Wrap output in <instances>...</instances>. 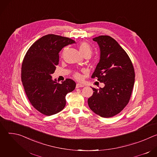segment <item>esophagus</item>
I'll list each match as a JSON object with an SVG mask.
<instances>
[{
  "label": "esophagus",
  "instance_id": "esophagus-1",
  "mask_svg": "<svg viewBox=\"0 0 157 157\" xmlns=\"http://www.w3.org/2000/svg\"><path fill=\"white\" fill-rule=\"evenodd\" d=\"M84 86V85L83 84H80V83H77L76 84V88H79V87H82Z\"/></svg>",
  "mask_w": 157,
  "mask_h": 157
}]
</instances>
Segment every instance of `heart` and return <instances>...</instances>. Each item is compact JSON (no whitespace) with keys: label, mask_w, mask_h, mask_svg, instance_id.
<instances>
[{"label":"heart","mask_w":157,"mask_h":157,"mask_svg":"<svg viewBox=\"0 0 157 157\" xmlns=\"http://www.w3.org/2000/svg\"><path fill=\"white\" fill-rule=\"evenodd\" d=\"M79 48L84 56L89 55L91 56L93 53V48L90 45V44L87 43V41H81L79 44ZM65 50L66 48L64 49V51H65ZM73 76L77 79H81V75L78 72H75Z\"/></svg>","instance_id":"1"}]
</instances>
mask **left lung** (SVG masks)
<instances>
[{"label": "left lung", "instance_id": "8db88e82", "mask_svg": "<svg viewBox=\"0 0 157 157\" xmlns=\"http://www.w3.org/2000/svg\"><path fill=\"white\" fill-rule=\"evenodd\" d=\"M100 48V61L91 78L105 84L94 88L93 94L87 100L95 114L104 117H113L128 103L135 82V71L128 55L119 44L110 36L93 38Z\"/></svg>", "mask_w": 157, "mask_h": 157}]
</instances>
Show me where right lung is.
<instances>
[{
    "label": "right lung",
    "mask_w": 157,
    "mask_h": 157,
    "mask_svg": "<svg viewBox=\"0 0 157 157\" xmlns=\"http://www.w3.org/2000/svg\"><path fill=\"white\" fill-rule=\"evenodd\" d=\"M75 41L54 34L44 35L28 50L21 64V79L25 94L33 107L40 113L52 116L66 105V96L76 87V82L66 79L61 84L53 81L61 49Z\"/></svg>",
    "instance_id": "add662e5"
}]
</instances>
